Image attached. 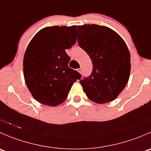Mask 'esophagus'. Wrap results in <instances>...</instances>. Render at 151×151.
<instances>
[{
    "label": "esophagus",
    "mask_w": 151,
    "mask_h": 151,
    "mask_svg": "<svg viewBox=\"0 0 151 151\" xmlns=\"http://www.w3.org/2000/svg\"><path fill=\"white\" fill-rule=\"evenodd\" d=\"M77 71H79V73L82 74V71H83V70H82V68H78V69H77Z\"/></svg>",
    "instance_id": "esophagus-1"
}]
</instances>
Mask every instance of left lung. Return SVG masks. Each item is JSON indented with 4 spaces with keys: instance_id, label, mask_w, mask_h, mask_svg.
I'll use <instances>...</instances> for the list:
<instances>
[{
    "instance_id": "obj_1",
    "label": "left lung",
    "mask_w": 151,
    "mask_h": 151,
    "mask_svg": "<svg viewBox=\"0 0 151 151\" xmlns=\"http://www.w3.org/2000/svg\"><path fill=\"white\" fill-rule=\"evenodd\" d=\"M77 41L91 59V75L80 80L89 99L104 104L115 99L128 83L130 53L122 38L112 29L98 25L77 26Z\"/></svg>"
}]
</instances>
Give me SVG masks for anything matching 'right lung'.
<instances>
[{"label":"right lung","instance_id":"obj_1","mask_svg":"<svg viewBox=\"0 0 151 151\" xmlns=\"http://www.w3.org/2000/svg\"><path fill=\"white\" fill-rule=\"evenodd\" d=\"M76 25L47 27L29 43L23 59L27 87L41 104L57 106L68 96L72 84L82 75L68 67L66 49L77 42Z\"/></svg>","mask_w":151,"mask_h":151}]
</instances>
